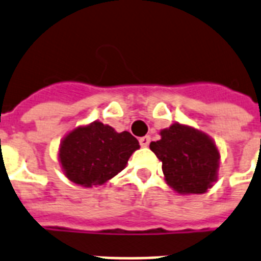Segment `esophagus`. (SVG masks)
<instances>
[{
  "label": "esophagus",
  "instance_id": "1",
  "mask_svg": "<svg viewBox=\"0 0 261 261\" xmlns=\"http://www.w3.org/2000/svg\"><path fill=\"white\" fill-rule=\"evenodd\" d=\"M139 141H140V145L141 146H148L150 143V137L149 136H144V137H140Z\"/></svg>",
  "mask_w": 261,
  "mask_h": 261
}]
</instances>
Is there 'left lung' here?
<instances>
[{"label": "left lung", "instance_id": "1", "mask_svg": "<svg viewBox=\"0 0 261 261\" xmlns=\"http://www.w3.org/2000/svg\"><path fill=\"white\" fill-rule=\"evenodd\" d=\"M163 163L165 180L178 193H204L216 180L219 152L212 140L189 126L173 124L149 145Z\"/></svg>", "mask_w": 261, "mask_h": 261}]
</instances>
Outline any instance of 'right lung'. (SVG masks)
<instances>
[{"label":"right lung","mask_w":261,"mask_h":261,"mask_svg":"<svg viewBox=\"0 0 261 261\" xmlns=\"http://www.w3.org/2000/svg\"><path fill=\"white\" fill-rule=\"evenodd\" d=\"M139 146L129 132L117 133L96 121L66 136L60 148V161L70 181L90 188L121 172Z\"/></svg>","instance_id":"1"}]
</instances>
